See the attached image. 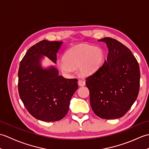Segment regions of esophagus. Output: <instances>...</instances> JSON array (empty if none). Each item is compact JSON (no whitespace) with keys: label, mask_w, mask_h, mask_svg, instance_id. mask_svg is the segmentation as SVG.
Instances as JSON below:
<instances>
[{"label":"esophagus","mask_w":149,"mask_h":149,"mask_svg":"<svg viewBox=\"0 0 149 149\" xmlns=\"http://www.w3.org/2000/svg\"><path fill=\"white\" fill-rule=\"evenodd\" d=\"M78 84L80 86H83L85 85V81L84 80L79 79L78 81Z\"/></svg>","instance_id":"obj_1"}]
</instances>
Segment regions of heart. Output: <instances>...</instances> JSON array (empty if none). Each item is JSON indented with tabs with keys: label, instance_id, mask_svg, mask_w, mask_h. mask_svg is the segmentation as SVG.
Returning <instances> with one entry per match:
<instances>
[{
	"label": "heart",
	"instance_id": "obj_1",
	"mask_svg": "<svg viewBox=\"0 0 149 149\" xmlns=\"http://www.w3.org/2000/svg\"><path fill=\"white\" fill-rule=\"evenodd\" d=\"M64 62L59 65L61 70L72 72L73 67L79 66L81 74L90 75L99 70L104 61V54L100 49L91 45H79L68 50L63 57Z\"/></svg>",
	"mask_w": 149,
	"mask_h": 149
}]
</instances>
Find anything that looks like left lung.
I'll return each instance as SVG.
<instances>
[{
	"label": "left lung",
	"mask_w": 149,
	"mask_h": 149,
	"mask_svg": "<svg viewBox=\"0 0 149 149\" xmlns=\"http://www.w3.org/2000/svg\"><path fill=\"white\" fill-rule=\"evenodd\" d=\"M99 41L106 43L109 53L102 66L86 78L90 105L101 118H119L137 99L140 66L130 49L118 41L109 37Z\"/></svg>",
	"instance_id": "8db88e82"
}]
</instances>
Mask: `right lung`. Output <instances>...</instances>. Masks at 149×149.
Masks as SVG:
<instances>
[{
    "label": "right lung",
    "instance_id": "add662e5",
    "mask_svg": "<svg viewBox=\"0 0 149 149\" xmlns=\"http://www.w3.org/2000/svg\"><path fill=\"white\" fill-rule=\"evenodd\" d=\"M62 43L41 41L28 49L19 66V95L31 115L42 121L55 122L64 118L78 88L77 79H66L59 75L53 66L43 69L40 64L43 56L56 63Z\"/></svg>",
    "mask_w": 149,
    "mask_h": 149
}]
</instances>
